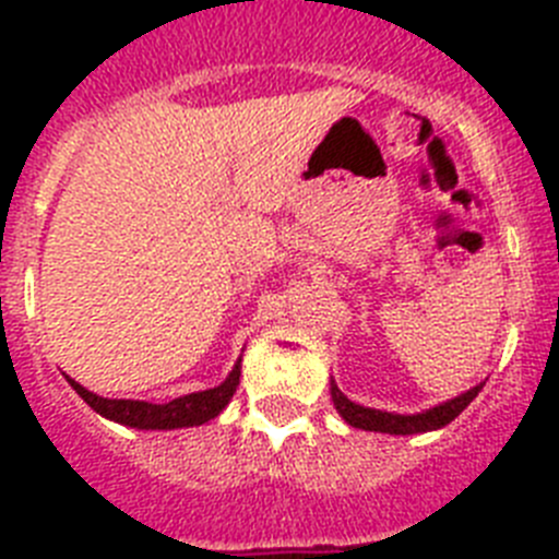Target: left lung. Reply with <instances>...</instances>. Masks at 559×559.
I'll use <instances>...</instances> for the list:
<instances>
[{
  "label": "left lung",
  "instance_id": "1",
  "mask_svg": "<svg viewBox=\"0 0 559 559\" xmlns=\"http://www.w3.org/2000/svg\"><path fill=\"white\" fill-rule=\"evenodd\" d=\"M481 392V386H473L471 392L459 394V397L448 400L442 406L428 408L423 414H389V412H378V408H364L353 400H347L341 394V389L333 383V403L338 408V414L347 419L353 428H364V431H380V433H400V437H406V433H423V431H437V428L448 426L451 419H456L464 408L471 406L473 397Z\"/></svg>",
  "mask_w": 559,
  "mask_h": 559
}]
</instances>
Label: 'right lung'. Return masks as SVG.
Listing matches in <instances>:
<instances>
[{"mask_svg": "<svg viewBox=\"0 0 559 559\" xmlns=\"http://www.w3.org/2000/svg\"><path fill=\"white\" fill-rule=\"evenodd\" d=\"M69 386L75 389L88 406L95 408L97 414H103L106 419H114L120 426L142 428V431H170V428H190L201 426V423H210V419L218 417L226 408V403L235 394L237 383H240V360L235 364V369L229 372V378L215 389H206V392L185 394V397H176L170 403H145V400H108L97 397L88 389H83L81 383H75L72 378Z\"/></svg>", "mask_w": 559, "mask_h": 559, "instance_id": "add662e5", "label": "right lung"}]
</instances>
